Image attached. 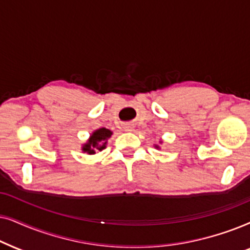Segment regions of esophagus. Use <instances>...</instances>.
I'll use <instances>...</instances> for the list:
<instances>
[{"instance_id":"1","label":"esophagus","mask_w":250,"mask_h":250,"mask_svg":"<svg viewBox=\"0 0 250 250\" xmlns=\"http://www.w3.org/2000/svg\"><path fill=\"white\" fill-rule=\"evenodd\" d=\"M125 130H127V131H132V130H134V127H132L131 125H125Z\"/></svg>"}]
</instances>
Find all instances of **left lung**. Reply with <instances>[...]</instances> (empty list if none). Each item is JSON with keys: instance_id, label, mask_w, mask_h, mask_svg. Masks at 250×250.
I'll return each instance as SVG.
<instances>
[{"instance_id": "8db88e82", "label": "left lung", "mask_w": 250, "mask_h": 250, "mask_svg": "<svg viewBox=\"0 0 250 250\" xmlns=\"http://www.w3.org/2000/svg\"><path fill=\"white\" fill-rule=\"evenodd\" d=\"M160 144H162V141H160ZM154 147L159 149V148H160V146H159V145H154Z\"/></svg>"}]
</instances>
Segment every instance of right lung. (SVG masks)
<instances>
[{"mask_svg": "<svg viewBox=\"0 0 250 250\" xmlns=\"http://www.w3.org/2000/svg\"><path fill=\"white\" fill-rule=\"evenodd\" d=\"M113 135V132L109 129L99 128L94 132H91L90 137L84 144H82V152L86 154H96V152H101L106 148L108 138Z\"/></svg>", "mask_w": 250, "mask_h": 250, "instance_id": "add662e5", "label": "right lung"}]
</instances>
